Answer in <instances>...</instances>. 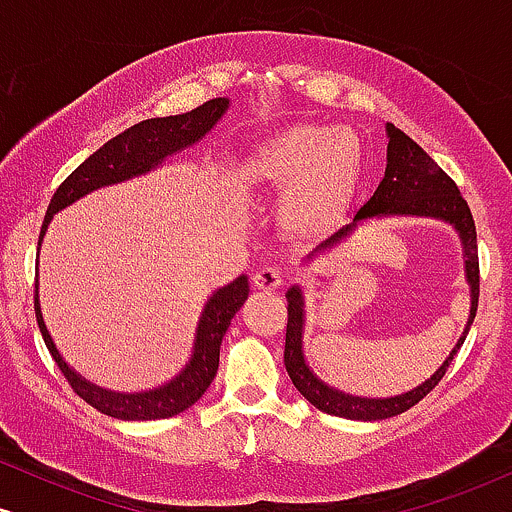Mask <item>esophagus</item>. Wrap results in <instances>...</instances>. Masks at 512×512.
Returning <instances> with one entry per match:
<instances>
[{"mask_svg":"<svg viewBox=\"0 0 512 512\" xmlns=\"http://www.w3.org/2000/svg\"><path fill=\"white\" fill-rule=\"evenodd\" d=\"M252 284L260 291H276L281 284H284V276H281L279 269L274 267H262L257 269L255 276H252Z\"/></svg>","mask_w":512,"mask_h":512,"instance_id":"1","label":"esophagus"}]
</instances>
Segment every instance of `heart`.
I'll return each mask as SVG.
<instances>
[{
    "instance_id": "b5f03b06",
    "label": "heart",
    "mask_w": 512,
    "mask_h": 512,
    "mask_svg": "<svg viewBox=\"0 0 512 512\" xmlns=\"http://www.w3.org/2000/svg\"><path fill=\"white\" fill-rule=\"evenodd\" d=\"M361 166L363 146L356 132L298 122L252 144L243 175L262 195H286L281 223L291 236L320 238L344 219Z\"/></svg>"
}]
</instances>
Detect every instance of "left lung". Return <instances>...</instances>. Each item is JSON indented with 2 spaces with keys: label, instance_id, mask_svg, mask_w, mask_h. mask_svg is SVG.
Here are the masks:
<instances>
[{
  "label": "left lung",
  "instance_id": "left-lung-1",
  "mask_svg": "<svg viewBox=\"0 0 512 512\" xmlns=\"http://www.w3.org/2000/svg\"><path fill=\"white\" fill-rule=\"evenodd\" d=\"M385 129L387 139H390V144H387L385 178L380 180L373 197L358 209L354 223L339 228L332 238H327L320 248H315V252H325L334 248V245L342 243V240L354 231L358 223L375 219V216H426V219H440L450 223V226H455V231L460 233L464 250V274H467L469 293H472V308H469L467 327H464L462 337L457 339L455 349L450 351V356L445 358L443 366H440L426 383H421L419 387H414V390L397 397H354L322 383L313 370L308 368V363H305L303 293L298 286H291V289L286 291V301H289V322H286L284 346V363L286 370H289L291 383L296 385V390L301 392L313 407L325 411V414L344 416V419L354 421L390 419V416L402 414V411L414 407L416 402H421V399L443 380L450 361L455 358L457 351H460L464 339H467V332L469 327H472L479 305V250L477 226H474L472 211H469L467 202H464L460 190H457L455 180H452L450 175L414 142V139H409L407 134H404L402 129H397L392 122H387Z\"/></svg>",
  "mask_w": 512,
  "mask_h": 512
}]
</instances>
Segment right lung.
<instances>
[{"mask_svg":"<svg viewBox=\"0 0 512 512\" xmlns=\"http://www.w3.org/2000/svg\"><path fill=\"white\" fill-rule=\"evenodd\" d=\"M228 110V98H211L199 108L190 110L182 115L170 117H151V120L139 122V125L125 129L122 134L103 144L96 154H91L81 163L79 168L69 175L67 180L57 187V192L50 199L48 214H45L43 228H40L38 248L43 243L48 223L57 211L81 199L88 192L98 190V187L115 185V182L137 178V175L149 173L151 168L161 166L168 156L178 154L187 146L197 144L204 134L209 132L216 122L221 120L223 113ZM250 286L248 276H238L228 286H221L214 291L204 305L202 317H199L195 346H192V358L187 366L175 375L173 380L161 387L146 392H113L103 390V387L88 383L79 373L64 363V358L52 342L48 327H45L43 313H40V298H38V279H35V320H38L40 334H43L45 346L60 366L62 375L72 390L84 402L91 404L101 414L115 416L122 421H156L168 419V416L180 414V411L190 409L199 397L207 392V387L214 380L216 370H219V351L221 339L231 325L233 315L238 313L240 305L248 298Z\"/></svg>","mask_w":512,"mask_h":512,"instance_id":"right-lung-1","label":"right lung"}]
</instances>
